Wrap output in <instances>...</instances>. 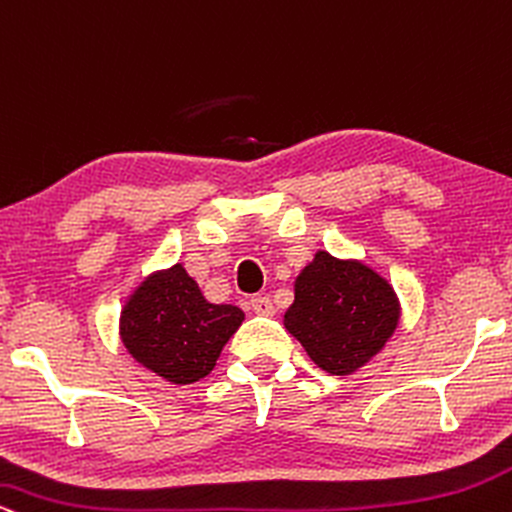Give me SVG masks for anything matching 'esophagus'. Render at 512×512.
Masks as SVG:
<instances>
[{"label":"esophagus","mask_w":512,"mask_h":512,"mask_svg":"<svg viewBox=\"0 0 512 512\" xmlns=\"http://www.w3.org/2000/svg\"><path fill=\"white\" fill-rule=\"evenodd\" d=\"M251 309H254V314H258V316H273L275 314L273 299L266 297V294H256V297H251Z\"/></svg>","instance_id":"34e87169"}]
</instances>
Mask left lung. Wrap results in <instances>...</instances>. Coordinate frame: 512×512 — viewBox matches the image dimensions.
Instances as JSON below:
<instances>
[{"instance_id":"obj_1","label":"left lung","mask_w":512,"mask_h":512,"mask_svg":"<svg viewBox=\"0 0 512 512\" xmlns=\"http://www.w3.org/2000/svg\"><path fill=\"white\" fill-rule=\"evenodd\" d=\"M398 318V297L381 275L318 251L294 282L285 328L323 371L347 376L383 350Z\"/></svg>"}]
</instances>
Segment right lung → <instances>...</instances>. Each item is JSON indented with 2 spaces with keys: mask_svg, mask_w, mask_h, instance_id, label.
<instances>
[{
  "mask_svg": "<svg viewBox=\"0 0 512 512\" xmlns=\"http://www.w3.org/2000/svg\"><path fill=\"white\" fill-rule=\"evenodd\" d=\"M242 321V309L210 304L177 263L131 294L122 311V340L138 364L184 386L213 371Z\"/></svg>",
  "mask_w": 512,
  "mask_h": 512,
  "instance_id": "right-lung-1",
  "label": "right lung"
}]
</instances>
